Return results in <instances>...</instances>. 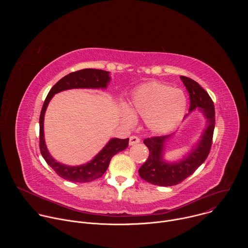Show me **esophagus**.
I'll use <instances>...</instances> for the list:
<instances>
[{"instance_id":"1","label":"esophagus","mask_w":248,"mask_h":248,"mask_svg":"<svg viewBox=\"0 0 248 248\" xmlns=\"http://www.w3.org/2000/svg\"><path fill=\"white\" fill-rule=\"evenodd\" d=\"M139 142H140V139L136 135H131L129 137V145H134V144L139 143Z\"/></svg>"}]
</instances>
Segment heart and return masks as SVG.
Instances as JSON below:
<instances>
[{
  "mask_svg": "<svg viewBox=\"0 0 248 248\" xmlns=\"http://www.w3.org/2000/svg\"><path fill=\"white\" fill-rule=\"evenodd\" d=\"M186 98L180 89L150 82L139 86L132 94L130 109L143 118L147 125L156 132H166L178 124L186 113ZM126 119L132 123L133 117L126 113Z\"/></svg>",
  "mask_w": 248,
  "mask_h": 248,
  "instance_id": "1",
  "label": "heart"
}]
</instances>
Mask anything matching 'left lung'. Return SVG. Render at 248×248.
Here are the masks:
<instances>
[{
    "label": "left lung",
    "mask_w": 248,
    "mask_h": 248,
    "mask_svg": "<svg viewBox=\"0 0 248 248\" xmlns=\"http://www.w3.org/2000/svg\"><path fill=\"white\" fill-rule=\"evenodd\" d=\"M190 99L189 112L199 109L207 119V128L201 136L200 142L186 158L180 163L168 164L162 159L164 142L170 136H153L144 139V144L149 149L146 162L138 170L140 178L147 183L160 186H171L181 184L191 175L208 157L215 128V107L209 94L193 79L181 77Z\"/></svg>",
    "instance_id": "obj_1"
}]
</instances>
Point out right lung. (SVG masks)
<instances>
[{"label": "right lung", "mask_w": 248, "mask_h": 248, "mask_svg": "<svg viewBox=\"0 0 248 248\" xmlns=\"http://www.w3.org/2000/svg\"><path fill=\"white\" fill-rule=\"evenodd\" d=\"M110 81L109 72L102 69L95 68H84L78 70L75 73H70L69 75L63 77L60 79L49 91L43 107L41 110L39 118V147L40 152L47 162V164L55 170V172L60 175L61 178L73 182V183H88L96 179L101 178L104 172L107 170L110 161L114 155L124 150L128 145V138L120 139L113 138L109 141V143L106 145L98 155L89 163L78 166L70 167L62 165L59 162H56L52 156L49 154L45 140H44V115L47 109V106L51 98L58 92L72 89V88H105Z\"/></svg>", "instance_id": "right-lung-1"}]
</instances>
